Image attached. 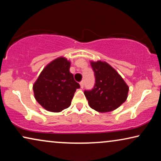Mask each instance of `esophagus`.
Returning <instances> with one entry per match:
<instances>
[{
    "mask_svg": "<svg viewBox=\"0 0 161 161\" xmlns=\"http://www.w3.org/2000/svg\"><path fill=\"white\" fill-rule=\"evenodd\" d=\"M80 87H81V88H83V86H84V82H83V80L80 81Z\"/></svg>",
    "mask_w": 161,
    "mask_h": 161,
    "instance_id": "esophagus-1",
    "label": "esophagus"
}]
</instances>
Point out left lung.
<instances>
[{"label": "left lung", "mask_w": 161, "mask_h": 161, "mask_svg": "<svg viewBox=\"0 0 161 161\" xmlns=\"http://www.w3.org/2000/svg\"><path fill=\"white\" fill-rule=\"evenodd\" d=\"M91 66L95 83L93 89L84 91L89 106L100 113L114 111L127 100L128 86L108 63L91 61Z\"/></svg>", "instance_id": "8db88e82"}]
</instances>
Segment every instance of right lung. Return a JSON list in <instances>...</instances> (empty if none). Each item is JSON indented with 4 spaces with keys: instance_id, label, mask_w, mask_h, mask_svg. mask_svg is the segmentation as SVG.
I'll return each instance as SVG.
<instances>
[{
    "instance_id": "add662e5",
    "label": "right lung",
    "mask_w": 161,
    "mask_h": 161,
    "mask_svg": "<svg viewBox=\"0 0 161 161\" xmlns=\"http://www.w3.org/2000/svg\"><path fill=\"white\" fill-rule=\"evenodd\" d=\"M69 67V61L59 57L44 68L33 86L35 99L47 111L60 112L67 108L76 89L80 87Z\"/></svg>"
}]
</instances>
